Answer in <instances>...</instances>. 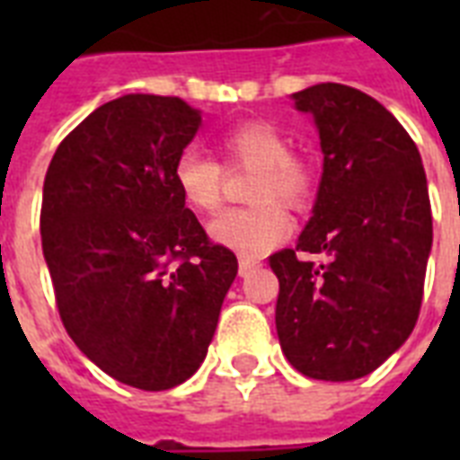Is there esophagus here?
Returning a JSON list of instances; mask_svg holds the SVG:
<instances>
[{
	"label": "esophagus",
	"instance_id": "obj_1",
	"mask_svg": "<svg viewBox=\"0 0 460 460\" xmlns=\"http://www.w3.org/2000/svg\"><path fill=\"white\" fill-rule=\"evenodd\" d=\"M255 267H258V262H255V260L241 258V262H238V274H241V277H248V274H251Z\"/></svg>",
	"mask_w": 460,
	"mask_h": 460
}]
</instances>
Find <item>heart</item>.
I'll return each instance as SVG.
<instances>
[{"instance_id":"1","label":"heart","mask_w":460,"mask_h":460,"mask_svg":"<svg viewBox=\"0 0 460 460\" xmlns=\"http://www.w3.org/2000/svg\"><path fill=\"white\" fill-rule=\"evenodd\" d=\"M224 167L217 159L188 147L173 162V183L198 212H217L224 198V169H252L251 208L226 209L209 224V236L243 258H260L287 241L291 219L280 208L303 209L317 188V164L310 155L294 153L291 140L270 121H241L217 138Z\"/></svg>"}]
</instances>
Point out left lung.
Returning a JSON list of instances; mask_svg holds the SVG:
<instances>
[{"instance_id": "1", "label": "left lung", "mask_w": 460, "mask_h": 460, "mask_svg": "<svg viewBox=\"0 0 460 460\" xmlns=\"http://www.w3.org/2000/svg\"><path fill=\"white\" fill-rule=\"evenodd\" d=\"M294 100L314 117L324 169L296 248L270 255L277 334L305 377L349 382L377 370L418 322L432 248L428 179L413 138L375 97L320 83Z\"/></svg>"}]
</instances>
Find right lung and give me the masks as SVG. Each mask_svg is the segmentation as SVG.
<instances>
[{
	"label": "right lung",
	"mask_w": 460,
	"mask_h": 460,
	"mask_svg": "<svg viewBox=\"0 0 460 460\" xmlns=\"http://www.w3.org/2000/svg\"><path fill=\"white\" fill-rule=\"evenodd\" d=\"M198 126L179 97L111 100L61 140L42 188V252L64 329L100 370L143 392L200 367L238 272L173 183Z\"/></svg>",
	"instance_id": "1"
}]
</instances>
